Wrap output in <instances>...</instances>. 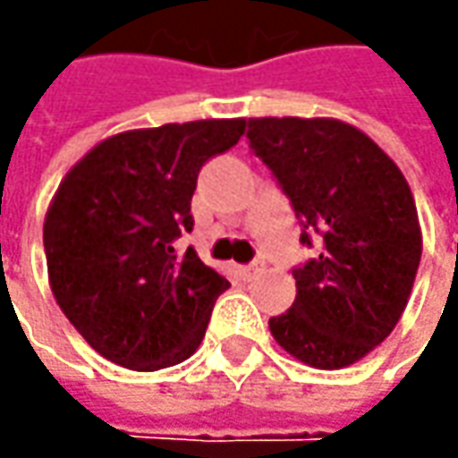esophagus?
<instances>
[{
    "label": "esophagus",
    "instance_id": "esophagus-1",
    "mask_svg": "<svg viewBox=\"0 0 458 458\" xmlns=\"http://www.w3.org/2000/svg\"><path fill=\"white\" fill-rule=\"evenodd\" d=\"M265 270V262L262 259H257V262H252V265H244V267H239V273H242V277L244 280H255L257 275Z\"/></svg>",
    "mask_w": 458,
    "mask_h": 458
}]
</instances>
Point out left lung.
<instances>
[{"label":"left lung","mask_w":458,"mask_h":458,"mask_svg":"<svg viewBox=\"0 0 458 458\" xmlns=\"http://www.w3.org/2000/svg\"><path fill=\"white\" fill-rule=\"evenodd\" d=\"M247 127L295 216L324 237L318 259L293 273L295 301L270 318V334L308 367H349L393 334L411 301L423 252L411 185L369 134L342 119L255 116Z\"/></svg>","instance_id":"1"}]
</instances>
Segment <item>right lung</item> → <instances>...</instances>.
<instances>
[{"instance_id": "1", "label": "right lung", "mask_w": 458, "mask_h": 458, "mask_svg": "<svg viewBox=\"0 0 458 458\" xmlns=\"http://www.w3.org/2000/svg\"><path fill=\"white\" fill-rule=\"evenodd\" d=\"M247 119L173 122L101 140L65 173L43 224L55 303L104 360L155 372L188 360L229 280L173 239L193 229L201 165Z\"/></svg>"}]
</instances>
